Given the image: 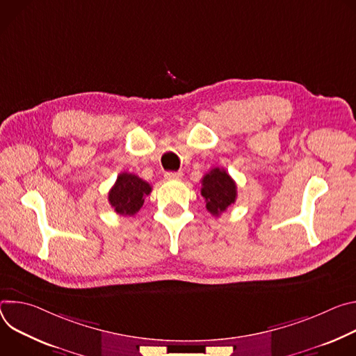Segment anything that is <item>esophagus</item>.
I'll list each match as a JSON object with an SVG mask.
<instances>
[{
    "label": "esophagus",
    "instance_id": "obj_1",
    "mask_svg": "<svg viewBox=\"0 0 356 356\" xmlns=\"http://www.w3.org/2000/svg\"><path fill=\"white\" fill-rule=\"evenodd\" d=\"M182 172L181 171H168V172H165V179H168V181H174V179H181L182 178Z\"/></svg>",
    "mask_w": 356,
    "mask_h": 356
}]
</instances>
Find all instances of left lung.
Listing matches in <instances>:
<instances>
[{"instance_id":"obj_1","label":"left lung","mask_w":356,"mask_h":356,"mask_svg":"<svg viewBox=\"0 0 356 356\" xmlns=\"http://www.w3.org/2000/svg\"><path fill=\"white\" fill-rule=\"evenodd\" d=\"M201 193L205 198L208 212L213 216H219L234 204L238 188L223 168H213L202 178Z\"/></svg>"}]
</instances>
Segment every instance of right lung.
Returning <instances> with one entry per match:
<instances>
[{
  "instance_id": "1",
  "label": "right lung",
  "mask_w": 356,
  "mask_h": 356,
  "mask_svg": "<svg viewBox=\"0 0 356 356\" xmlns=\"http://www.w3.org/2000/svg\"><path fill=\"white\" fill-rule=\"evenodd\" d=\"M151 193L148 182L134 174L123 172L117 177L108 192V204L122 216L136 215L144 204L145 196Z\"/></svg>"
}]
</instances>
